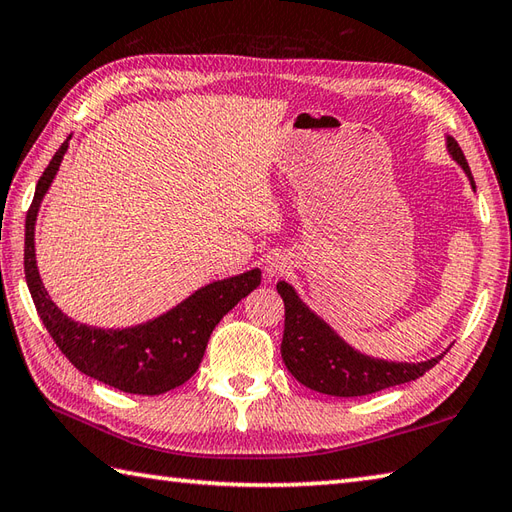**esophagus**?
I'll list each match as a JSON object with an SVG mask.
<instances>
[{"label": "esophagus", "mask_w": 512, "mask_h": 512, "mask_svg": "<svg viewBox=\"0 0 512 512\" xmlns=\"http://www.w3.org/2000/svg\"><path fill=\"white\" fill-rule=\"evenodd\" d=\"M288 268H290V266L286 264V259H284V257H270L268 262H266V273H268V277L284 275Z\"/></svg>", "instance_id": "1"}]
</instances>
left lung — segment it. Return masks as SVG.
Instances as JSON below:
<instances>
[{
    "instance_id": "obj_1",
    "label": "left lung",
    "mask_w": 512,
    "mask_h": 512,
    "mask_svg": "<svg viewBox=\"0 0 512 512\" xmlns=\"http://www.w3.org/2000/svg\"><path fill=\"white\" fill-rule=\"evenodd\" d=\"M447 151L464 169L466 178L475 189L469 162H466L460 145L451 136H447ZM277 292L286 306L281 358H284L288 372L301 385L319 391V394L339 398L376 394L380 389L411 383V380L420 378L447 354L442 352L420 363H396L367 356L354 350L350 343H345L317 312H312L288 281H279Z\"/></svg>"
}]
</instances>
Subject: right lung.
Masks as SVG:
<instances>
[{
  "label": "right lung",
  "instance_id": "add662e5",
  "mask_svg": "<svg viewBox=\"0 0 512 512\" xmlns=\"http://www.w3.org/2000/svg\"><path fill=\"white\" fill-rule=\"evenodd\" d=\"M70 147L63 140L50 165L37 182L35 198L26 215L24 270L26 284L46 330L68 356V361L85 376L101 380L127 394L158 396L180 387L200 367L211 332L228 310L237 306L262 284V270L253 268L242 275L211 281L156 319L132 328H96L70 319L48 295L39 277L35 255V224L39 206L52 180L57 178L61 160Z\"/></svg>",
  "mask_w": 512,
  "mask_h": 512
}]
</instances>
